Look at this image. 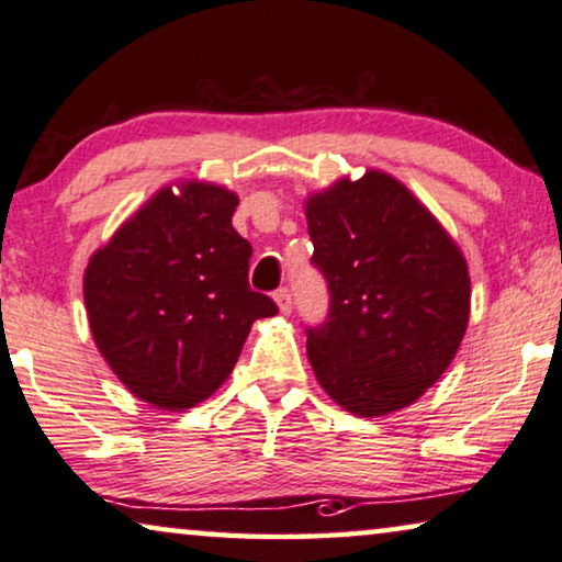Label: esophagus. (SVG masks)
Wrapping results in <instances>:
<instances>
[{"mask_svg": "<svg viewBox=\"0 0 562 562\" xmlns=\"http://www.w3.org/2000/svg\"><path fill=\"white\" fill-rule=\"evenodd\" d=\"M274 303H278L282 315H288V313L292 311V295H290V290H288V288H280L278 292H274Z\"/></svg>", "mask_w": 562, "mask_h": 562, "instance_id": "34e87169", "label": "esophagus"}]
</instances>
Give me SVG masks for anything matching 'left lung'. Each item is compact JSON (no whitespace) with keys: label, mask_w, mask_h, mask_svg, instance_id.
<instances>
[{"label":"left lung","mask_w":562,"mask_h":562,"mask_svg":"<svg viewBox=\"0 0 562 562\" xmlns=\"http://www.w3.org/2000/svg\"><path fill=\"white\" fill-rule=\"evenodd\" d=\"M313 262L326 274V326L307 359L330 400L384 417L423 397L450 367L471 315L461 247L428 205L382 170L305 199Z\"/></svg>","instance_id":"left-lung-1"}]
</instances>
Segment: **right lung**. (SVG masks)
<instances>
[{
	"label": "right lung",
	"mask_w": 562,
	"mask_h": 562,
	"mask_svg": "<svg viewBox=\"0 0 562 562\" xmlns=\"http://www.w3.org/2000/svg\"><path fill=\"white\" fill-rule=\"evenodd\" d=\"M239 195L209 180L162 186L93 251L83 303L93 344L134 397L168 413L226 382L251 323L278 305L249 288Z\"/></svg>",
	"instance_id": "1"
}]
</instances>
